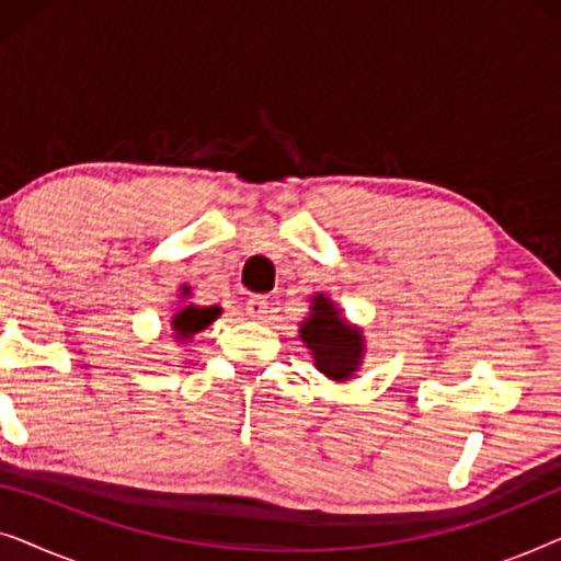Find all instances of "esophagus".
Returning <instances> with one entry per match:
<instances>
[{
  "instance_id": "esophagus-1",
  "label": "esophagus",
  "mask_w": 561,
  "mask_h": 561,
  "mask_svg": "<svg viewBox=\"0 0 561 561\" xmlns=\"http://www.w3.org/2000/svg\"><path fill=\"white\" fill-rule=\"evenodd\" d=\"M248 313L252 319H265L271 313V301L265 296H250L248 298Z\"/></svg>"
}]
</instances>
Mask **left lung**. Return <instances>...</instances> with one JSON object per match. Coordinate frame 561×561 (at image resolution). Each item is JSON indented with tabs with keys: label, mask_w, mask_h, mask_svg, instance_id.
<instances>
[{
	"label": "left lung",
	"mask_w": 561,
	"mask_h": 561,
	"mask_svg": "<svg viewBox=\"0 0 561 561\" xmlns=\"http://www.w3.org/2000/svg\"><path fill=\"white\" fill-rule=\"evenodd\" d=\"M313 313L301 324V340L313 352V363L327 378L347 380L357 370L363 355V336L336 317L327 296L313 298Z\"/></svg>",
	"instance_id": "obj_1"
}]
</instances>
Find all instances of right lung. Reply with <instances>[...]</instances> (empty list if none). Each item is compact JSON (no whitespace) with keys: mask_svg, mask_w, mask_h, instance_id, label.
I'll return each instance as SVG.
<instances>
[{"mask_svg":"<svg viewBox=\"0 0 561 561\" xmlns=\"http://www.w3.org/2000/svg\"><path fill=\"white\" fill-rule=\"evenodd\" d=\"M219 306H206V309H196V306H186L173 317V329L179 334V340H186V336L202 332L211 324L214 319L219 317Z\"/></svg>","mask_w":561,"mask_h":561,"instance_id":"right-lung-1","label":"right lung"}]
</instances>
